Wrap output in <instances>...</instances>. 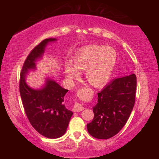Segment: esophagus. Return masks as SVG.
I'll list each match as a JSON object with an SVG mask.
<instances>
[{"label":"esophagus","instance_id":"1","mask_svg":"<svg viewBox=\"0 0 159 159\" xmlns=\"http://www.w3.org/2000/svg\"><path fill=\"white\" fill-rule=\"evenodd\" d=\"M83 109H84V107H83L81 104H80L79 103H75L74 108L72 110H73V111L74 112H79L83 111Z\"/></svg>","mask_w":159,"mask_h":159}]
</instances>
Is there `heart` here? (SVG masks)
<instances>
[{
    "instance_id": "obj_1",
    "label": "heart",
    "mask_w": 159,
    "mask_h": 159,
    "mask_svg": "<svg viewBox=\"0 0 159 159\" xmlns=\"http://www.w3.org/2000/svg\"><path fill=\"white\" fill-rule=\"evenodd\" d=\"M116 61L117 52L114 48L88 45L76 54L74 64H66V79L71 83L79 77L80 71H85V78L90 85L102 86L111 78Z\"/></svg>"
}]
</instances>
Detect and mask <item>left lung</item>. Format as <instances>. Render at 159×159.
<instances>
[{"mask_svg": "<svg viewBox=\"0 0 159 159\" xmlns=\"http://www.w3.org/2000/svg\"><path fill=\"white\" fill-rule=\"evenodd\" d=\"M136 85L133 74L114 79L98 93V103L93 107L94 118L87 125L90 134L107 139L121 130L133 109Z\"/></svg>", "mask_w": 159, "mask_h": 159, "instance_id": "8db88e82", "label": "left lung"}]
</instances>
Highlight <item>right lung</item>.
<instances>
[{
	"mask_svg": "<svg viewBox=\"0 0 159 159\" xmlns=\"http://www.w3.org/2000/svg\"><path fill=\"white\" fill-rule=\"evenodd\" d=\"M56 39H47L36 45L24 63L20 80V93L26 116L35 130L45 138H59L64 135L73 112L66 108V90L51 79H47L41 89H33L26 83L30 70L36 69V61L41 59L45 48Z\"/></svg>",
	"mask_w": 159,
	"mask_h": 159,
	"instance_id": "right-lung-1",
	"label": "right lung"
}]
</instances>
